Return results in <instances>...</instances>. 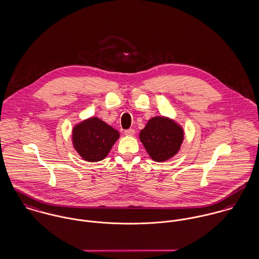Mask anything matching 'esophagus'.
Here are the masks:
<instances>
[{"mask_svg": "<svg viewBox=\"0 0 259 259\" xmlns=\"http://www.w3.org/2000/svg\"><path fill=\"white\" fill-rule=\"evenodd\" d=\"M124 133H125V135H127V136H133V135L135 134V130L132 129V128H130V129L125 130Z\"/></svg>", "mask_w": 259, "mask_h": 259, "instance_id": "34e87169", "label": "esophagus"}]
</instances>
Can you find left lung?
<instances>
[{
	"label": "left lung",
	"mask_w": 259,
	"mask_h": 259,
	"mask_svg": "<svg viewBox=\"0 0 259 259\" xmlns=\"http://www.w3.org/2000/svg\"><path fill=\"white\" fill-rule=\"evenodd\" d=\"M140 140L150 157L156 161H164L174 157L183 141V131L175 121L166 117L149 120L140 132Z\"/></svg>",
	"instance_id": "obj_1"
}]
</instances>
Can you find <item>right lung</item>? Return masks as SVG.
Wrapping results in <instances>:
<instances>
[{
    "instance_id": "1",
    "label": "right lung",
    "mask_w": 259,
    "mask_h": 259,
    "mask_svg": "<svg viewBox=\"0 0 259 259\" xmlns=\"http://www.w3.org/2000/svg\"><path fill=\"white\" fill-rule=\"evenodd\" d=\"M118 138L119 132L98 117L82 121L73 130L74 147L88 161L104 159Z\"/></svg>"
}]
</instances>
